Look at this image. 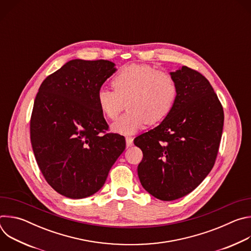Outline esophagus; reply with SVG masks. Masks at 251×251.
Returning a JSON list of instances; mask_svg holds the SVG:
<instances>
[{"label":"esophagus","instance_id":"34e87169","mask_svg":"<svg viewBox=\"0 0 251 251\" xmlns=\"http://www.w3.org/2000/svg\"><path fill=\"white\" fill-rule=\"evenodd\" d=\"M126 146L127 147L133 146V138L132 137H126Z\"/></svg>","mask_w":251,"mask_h":251}]
</instances>
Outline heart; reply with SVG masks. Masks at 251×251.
I'll list each match as a JSON object with an SVG mask.
<instances>
[{"instance_id": "1", "label": "heart", "mask_w": 251, "mask_h": 251, "mask_svg": "<svg viewBox=\"0 0 251 251\" xmlns=\"http://www.w3.org/2000/svg\"><path fill=\"white\" fill-rule=\"evenodd\" d=\"M114 91L100 88L96 103L100 112L109 120H116L125 109L128 112L112 124L111 129L122 135H133L148 123L164 120L172 111L177 96L174 76L157 71L148 64H130L112 77Z\"/></svg>"}]
</instances>
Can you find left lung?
<instances>
[{"label": "left lung", "mask_w": 251, "mask_h": 251, "mask_svg": "<svg viewBox=\"0 0 251 251\" xmlns=\"http://www.w3.org/2000/svg\"><path fill=\"white\" fill-rule=\"evenodd\" d=\"M170 74L177 85L172 111L134 140L143 152L138 166L142 187L167 201L193 192L211 171L225 120L223 106L203 75L187 66Z\"/></svg>", "instance_id": "obj_1"}]
</instances>
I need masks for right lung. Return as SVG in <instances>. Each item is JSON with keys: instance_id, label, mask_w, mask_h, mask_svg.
Listing matches in <instances>:
<instances>
[{"instance_id": "obj_1", "label": "right lung", "mask_w": 251, "mask_h": 251, "mask_svg": "<svg viewBox=\"0 0 251 251\" xmlns=\"http://www.w3.org/2000/svg\"><path fill=\"white\" fill-rule=\"evenodd\" d=\"M109 60L73 59L42 83L30 118L32 151L58 194L83 199L98 192L125 150V138L104 133L96 93L116 71Z\"/></svg>"}]
</instances>
